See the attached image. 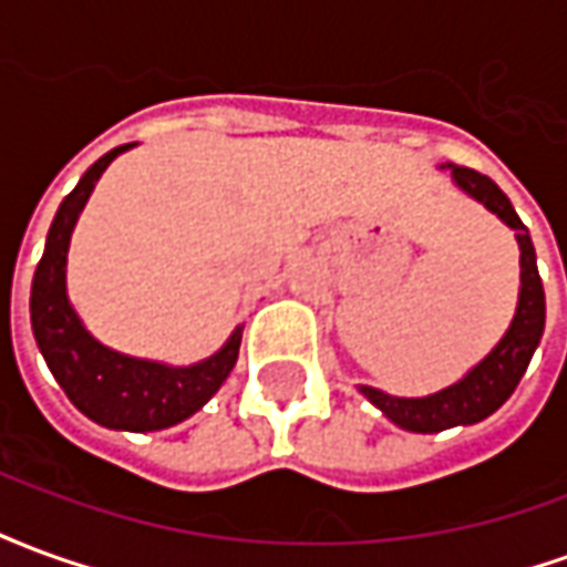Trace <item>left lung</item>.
Wrapping results in <instances>:
<instances>
[{"instance_id":"left-lung-1","label":"left lung","mask_w":567,"mask_h":567,"mask_svg":"<svg viewBox=\"0 0 567 567\" xmlns=\"http://www.w3.org/2000/svg\"><path fill=\"white\" fill-rule=\"evenodd\" d=\"M446 166L452 169V182L462 187L467 197L483 203L492 215H498L511 230H516L519 303H516V316H513L507 333L501 337V343L476 368L467 370L462 380L452 382L450 389H440L427 398H394V394H385L380 389L361 385V394L373 406H380L385 419H392L398 427L416 431V434H437L446 427L474 425V422L492 416L516 392V385L523 380L525 368H528V361H532L537 343L544 337V319H547L535 246H532L528 227L519 221L507 194L488 175L467 169V166H452V163H446Z\"/></svg>"}]
</instances>
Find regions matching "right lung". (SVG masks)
<instances>
[{
	"mask_svg": "<svg viewBox=\"0 0 567 567\" xmlns=\"http://www.w3.org/2000/svg\"><path fill=\"white\" fill-rule=\"evenodd\" d=\"M127 148L133 145H117L103 154L60 203L48 230L44 255L32 276L30 319L35 343L54 380L84 416L115 431H161L194 416L221 389L239 358L243 328H236L215 355L187 368H169L161 361L121 355L81 324L66 295L69 239L93 185L100 182L105 166Z\"/></svg>",
	"mask_w": 567,
	"mask_h": 567,
	"instance_id": "obj_1",
	"label": "right lung"
}]
</instances>
